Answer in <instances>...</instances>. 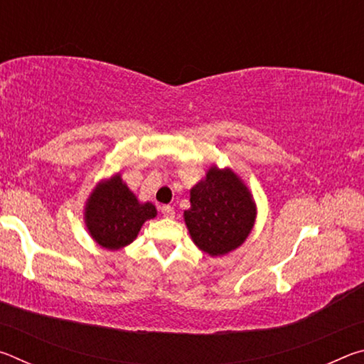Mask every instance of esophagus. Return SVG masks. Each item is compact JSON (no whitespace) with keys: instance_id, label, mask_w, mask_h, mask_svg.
I'll list each match as a JSON object with an SVG mask.
<instances>
[{"instance_id":"obj_1","label":"esophagus","mask_w":364,"mask_h":364,"mask_svg":"<svg viewBox=\"0 0 364 364\" xmlns=\"http://www.w3.org/2000/svg\"><path fill=\"white\" fill-rule=\"evenodd\" d=\"M160 212H162L165 218H173L175 217V208L171 205H162V207H160Z\"/></svg>"}]
</instances>
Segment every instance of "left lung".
<instances>
[{
	"mask_svg": "<svg viewBox=\"0 0 364 364\" xmlns=\"http://www.w3.org/2000/svg\"><path fill=\"white\" fill-rule=\"evenodd\" d=\"M191 237L210 255H223L241 245L254 226L255 205L242 181L230 168L208 170L191 189V208L184 212Z\"/></svg>",
	"mask_w": 364,
	"mask_h": 364,
	"instance_id": "obj_1",
	"label": "left lung"
}]
</instances>
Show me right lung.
<instances>
[{"mask_svg": "<svg viewBox=\"0 0 364 364\" xmlns=\"http://www.w3.org/2000/svg\"><path fill=\"white\" fill-rule=\"evenodd\" d=\"M156 207L149 202L139 204L120 176H114L93 191L85 210V221L97 244L115 250L133 242L144 221L156 217Z\"/></svg>", "mask_w": 364, "mask_h": 364, "instance_id": "1", "label": "right lung"}]
</instances>
